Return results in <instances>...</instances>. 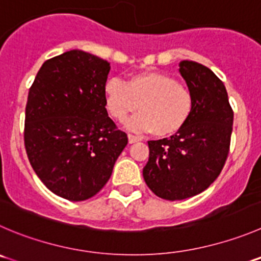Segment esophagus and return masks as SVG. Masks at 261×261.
Returning a JSON list of instances; mask_svg holds the SVG:
<instances>
[{
    "label": "esophagus",
    "mask_w": 261,
    "mask_h": 261,
    "mask_svg": "<svg viewBox=\"0 0 261 261\" xmlns=\"http://www.w3.org/2000/svg\"><path fill=\"white\" fill-rule=\"evenodd\" d=\"M141 138L137 137V136H133V135H128V141L129 143H135V142H138Z\"/></svg>",
    "instance_id": "obj_1"
}]
</instances>
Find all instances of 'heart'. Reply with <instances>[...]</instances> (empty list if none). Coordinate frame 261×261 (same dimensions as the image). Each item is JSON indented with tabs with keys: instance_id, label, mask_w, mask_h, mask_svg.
Listing matches in <instances>:
<instances>
[{
	"instance_id": "obj_1",
	"label": "heart",
	"mask_w": 261,
	"mask_h": 261,
	"mask_svg": "<svg viewBox=\"0 0 261 261\" xmlns=\"http://www.w3.org/2000/svg\"><path fill=\"white\" fill-rule=\"evenodd\" d=\"M106 109L116 120L129 113H140L125 121L135 132H151L159 137L174 135L188 120L192 111L190 89L173 76L159 71H143L126 82L110 78L103 87Z\"/></svg>"
}]
</instances>
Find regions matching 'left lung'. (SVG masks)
<instances>
[{
  "instance_id": "left-lung-1",
  "label": "left lung",
  "mask_w": 261,
  "mask_h": 261,
  "mask_svg": "<svg viewBox=\"0 0 261 261\" xmlns=\"http://www.w3.org/2000/svg\"><path fill=\"white\" fill-rule=\"evenodd\" d=\"M192 95V111L169 138L148 141L143 179L164 200H185L206 190L222 172L229 152L233 110L223 82L206 66L179 63Z\"/></svg>"
}]
</instances>
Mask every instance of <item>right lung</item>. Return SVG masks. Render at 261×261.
<instances>
[{"instance_id":"add662e5","label":"right lung","mask_w":261,"mask_h":261,"mask_svg":"<svg viewBox=\"0 0 261 261\" xmlns=\"http://www.w3.org/2000/svg\"><path fill=\"white\" fill-rule=\"evenodd\" d=\"M109 71L106 60L71 49L44 61L29 89V163L51 192L69 201L95 196L128 143L105 108Z\"/></svg>"}]
</instances>
